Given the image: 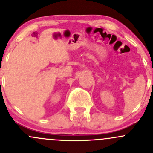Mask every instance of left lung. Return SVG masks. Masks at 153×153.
<instances>
[{
    "label": "left lung",
    "instance_id": "obj_1",
    "mask_svg": "<svg viewBox=\"0 0 153 153\" xmlns=\"http://www.w3.org/2000/svg\"><path fill=\"white\" fill-rule=\"evenodd\" d=\"M152 83H153V82H152Z\"/></svg>",
    "mask_w": 153,
    "mask_h": 153
}]
</instances>
